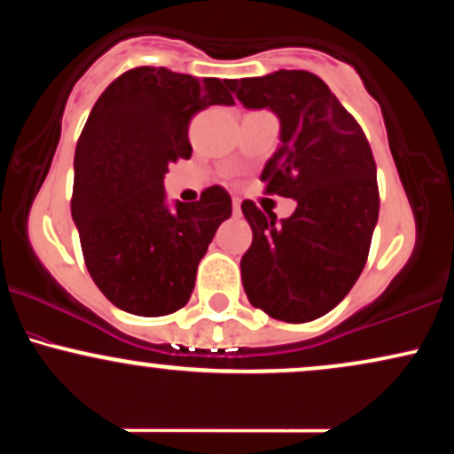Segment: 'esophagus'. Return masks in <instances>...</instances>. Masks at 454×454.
<instances>
[{"label":"esophagus","mask_w":454,"mask_h":454,"mask_svg":"<svg viewBox=\"0 0 454 454\" xmlns=\"http://www.w3.org/2000/svg\"><path fill=\"white\" fill-rule=\"evenodd\" d=\"M232 211H234V215H239V213H241V198H232Z\"/></svg>","instance_id":"1"}]
</instances>
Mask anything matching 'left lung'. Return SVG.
<instances>
[{
  "label": "left lung",
  "instance_id": "left-lung-1",
  "mask_svg": "<svg viewBox=\"0 0 454 454\" xmlns=\"http://www.w3.org/2000/svg\"><path fill=\"white\" fill-rule=\"evenodd\" d=\"M226 85L247 108H270L279 117L281 147L260 181L267 194L296 200L281 223L243 200L254 232L241 258L245 294L275 320H316L341 303L367 262L380 211L369 140L326 82L307 70Z\"/></svg>",
  "mask_w": 454,
  "mask_h": 454
}]
</instances>
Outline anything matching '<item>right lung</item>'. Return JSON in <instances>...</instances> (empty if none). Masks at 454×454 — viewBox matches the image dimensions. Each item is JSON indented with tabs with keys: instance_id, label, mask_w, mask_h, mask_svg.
I'll return each mask as SVG.
<instances>
[{
	"instance_id": "add662e5",
	"label": "right lung",
	"mask_w": 454,
	"mask_h": 454,
	"mask_svg": "<svg viewBox=\"0 0 454 454\" xmlns=\"http://www.w3.org/2000/svg\"><path fill=\"white\" fill-rule=\"evenodd\" d=\"M211 104H234L226 81L132 67L98 98L76 143L70 207L82 258L102 294L128 314L181 309L213 234L232 215L220 185L176 211L164 205V175L190 160L187 128Z\"/></svg>"
}]
</instances>
